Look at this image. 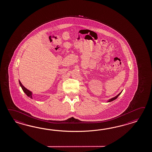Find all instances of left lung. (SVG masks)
Listing matches in <instances>:
<instances>
[{"label":"left lung","instance_id":"1","mask_svg":"<svg viewBox=\"0 0 152 152\" xmlns=\"http://www.w3.org/2000/svg\"><path fill=\"white\" fill-rule=\"evenodd\" d=\"M120 93H119L118 95H117V96H115V97H114V98H111V99H109V100L108 102H111V101H113V100H115V99H116V98L118 97V96L120 95Z\"/></svg>","mask_w":152,"mask_h":152}]
</instances>
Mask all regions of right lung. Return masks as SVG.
I'll list each match as a JSON object with an SVG mask.
<instances>
[{
  "label": "right lung",
  "instance_id": "obj_1",
  "mask_svg": "<svg viewBox=\"0 0 152 152\" xmlns=\"http://www.w3.org/2000/svg\"><path fill=\"white\" fill-rule=\"evenodd\" d=\"M19 83H20V85L21 86V88H22L23 91L26 93V95H27V96L30 97L31 98H32V93H31V92H30L29 90H28V89L26 88L23 86L22 85V83H21V82H19Z\"/></svg>",
  "mask_w": 152,
  "mask_h": 152
}]
</instances>
